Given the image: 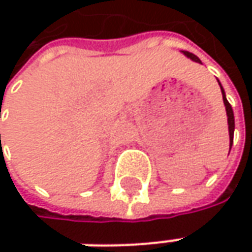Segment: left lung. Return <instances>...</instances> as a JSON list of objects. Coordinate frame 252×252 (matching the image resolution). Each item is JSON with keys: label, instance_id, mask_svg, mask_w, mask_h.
<instances>
[{"label": "left lung", "instance_id": "8db88e82", "mask_svg": "<svg viewBox=\"0 0 252 252\" xmlns=\"http://www.w3.org/2000/svg\"><path fill=\"white\" fill-rule=\"evenodd\" d=\"M182 53L185 54L187 57H189L190 60H193V62H196V63L202 64L200 62V59H199L198 56H195V54L189 53V52H182ZM219 85H220V90H221V95H223V102H224V106H226V113H227V123H228V136H230V150H231V146H233V137H234V113H233V108H231V105L228 103L227 98H226V92L223 90V87H221V84L218 80Z\"/></svg>", "mask_w": 252, "mask_h": 252}]
</instances>
